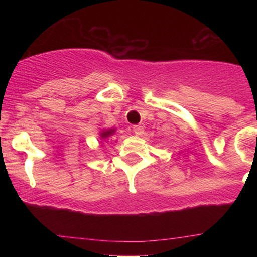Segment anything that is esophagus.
Returning a JSON list of instances; mask_svg holds the SVG:
<instances>
[{
  "instance_id": "esophagus-1",
  "label": "esophagus",
  "mask_w": 257,
  "mask_h": 257,
  "mask_svg": "<svg viewBox=\"0 0 257 257\" xmlns=\"http://www.w3.org/2000/svg\"><path fill=\"white\" fill-rule=\"evenodd\" d=\"M133 132H134L137 135H143L144 128L141 125H133Z\"/></svg>"
}]
</instances>
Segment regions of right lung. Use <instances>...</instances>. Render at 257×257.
<instances>
[{
  "label": "right lung",
  "instance_id": "right-lung-1",
  "mask_svg": "<svg viewBox=\"0 0 257 257\" xmlns=\"http://www.w3.org/2000/svg\"><path fill=\"white\" fill-rule=\"evenodd\" d=\"M114 133V129H108V131H104L101 133V134H100V137H101L102 139H106V138H108L110 137L111 134H113Z\"/></svg>",
  "mask_w": 257,
  "mask_h": 257
}]
</instances>
